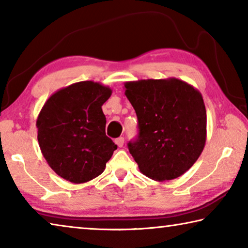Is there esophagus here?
Wrapping results in <instances>:
<instances>
[{
	"mask_svg": "<svg viewBox=\"0 0 248 248\" xmlns=\"http://www.w3.org/2000/svg\"><path fill=\"white\" fill-rule=\"evenodd\" d=\"M115 142H116V144L119 146V148H121V146H123L124 143V137L117 138V139L115 140Z\"/></svg>",
	"mask_w": 248,
	"mask_h": 248,
	"instance_id": "esophagus-1",
	"label": "esophagus"
}]
</instances>
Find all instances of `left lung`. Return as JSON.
<instances>
[{
  "mask_svg": "<svg viewBox=\"0 0 248 248\" xmlns=\"http://www.w3.org/2000/svg\"><path fill=\"white\" fill-rule=\"evenodd\" d=\"M124 89L139 121V137L128 148L141 173L157 182L186 173L207 139L200 92L176 78L125 82Z\"/></svg>",
  "mask_w": 248,
  "mask_h": 248,
  "instance_id": "obj_1",
  "label": "left lung"
}]
</instances>
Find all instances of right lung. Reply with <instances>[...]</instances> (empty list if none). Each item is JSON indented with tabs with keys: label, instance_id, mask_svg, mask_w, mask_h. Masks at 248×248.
Wrapping results in <instances>:
<instances>
[{
	"label": "right lung",
	"instance_id": "1",
	"mask_svg": "<svg viewBox=\"0 0 248 248\" xmlns=\"http://www.w3.org/2000/svg\"><path fill=\"white\" fill-rule=\"evenodd\" d=\"M112 93L109 86L82 81L57 91L36 121L38 143L57 175L84 184L105 170L117 145L105 133L102 106Z\"/></svg>",
	"mask_w": 248,
	"mask_h": 248
}]
</instances>
